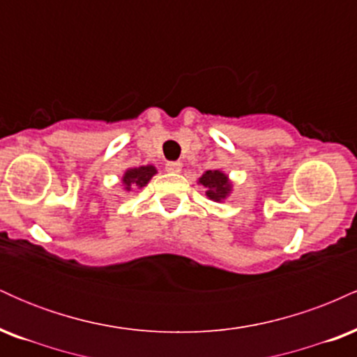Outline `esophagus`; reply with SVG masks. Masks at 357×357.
I'll list each match as a JSON object with an SVG mask.
<instances>
[{"label": "esophagus", "mask_w": 357, "mask_h": 357, "mask_svg": "<svg viewBox=\"0 0 357 357\" xmlns=\"http://www.w3.org/2000/svg\"><path fill=\"white\" fill-rule=\"evenodd\" d=\"M183 165L179 161H174V162H167L166 165V171L167 173H179L181 171Z\"/></svg>", "instance_id": "obj_1"}]
</instances>
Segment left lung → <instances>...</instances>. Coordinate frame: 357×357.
<instances>
[{
    "instance_id": "1",
    "label": "left lung",
    "mask_w": 357,
    "mask_h": 357,
    "mask_svg": "<svg viewBox=\"0 0 357 357\" xmlns=\"http://www.w3.org/2000/svg\"><path fill=\"white\" fill-rule=\"evenodd\" d=\"M198 184L206 188V196L215 203L225 202L233 191V183L228 178V174H225L220 169L204 171L202 178L198 179Z\"/></svg>"
}]
</instances>
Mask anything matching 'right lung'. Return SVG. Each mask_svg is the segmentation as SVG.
Segmentation results:
<instances>
[{
	"label": "right lung",
	"mask_w": 357,
	"mask_h": 357,
	"mask_svg": "<svg viewBox=\"0 0 357 357\" xmlns=\"http://www.w3.org/2000/svg\"><path fill=\"white\" fill-rule=\"evenodd\" d=\"M155 173H158V169L151 165L129 167V169H126L124 176H122V186H124L127 192L132 190H141V188H144L151 181V178Z\"/></svg>",
	"instance_id": "right-lung-1"
}]
</instances>
